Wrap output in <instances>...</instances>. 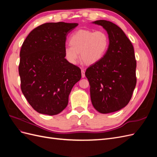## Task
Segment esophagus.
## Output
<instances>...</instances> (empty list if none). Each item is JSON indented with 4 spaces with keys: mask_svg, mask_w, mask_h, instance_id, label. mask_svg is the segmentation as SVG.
<instances>
[{
    "mask_svg": "<svg viewBox=\"0 0 157 157\" xmlns=\"http://www.w3.org/2000/svg\"><path fill=\"white\" fill-rule=\"evenodd\" d=\"M81 74H82V77L84 78L85 77V71L84 70L81 71Z\"/></svg>",
    "mask_w": 157,
    "mask_h": 157,
    "instance_id": "esophagus-1",
    "label": "esophagus"
}]
</instances>
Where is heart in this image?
Wrapping results in <instances>:
<instances>
[{"label":"heart","mask_w":157,"mask_h":157,"mask_svg":"<svg viewBox=\"0 0 157 157\" xmlns=\"http://www.w3.org/2000/svg\"><path fill=\"white\" fill-rule=\"evenodd\" d=\"M69 43L65 47L64 54L71 64H77L80 56L85 63L92 65L100 61L106 54L109 39L107 33L101 30L94 32L79 29L71 35Z\"/></svg>","instance_id":"1"}]
</instances>
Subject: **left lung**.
<instances>
[{
    "label": "left lung",
    "mask_w": 157,
    "mask_h": 157,
    "mask_svg": "<svg viewBox=\"0 0 157 157\" xmlns=\"http://www.w3.org/2000/svg\"><path fill=\"white\" fill-rule=\"evenodd\" d=\"M109 36L106 54L86 69L94 107L106 114L121 110L132 98L136 85V60L134 47L121 28L111 21L97 20Z\"/></svg>",
    "instance_id": "1"
}]
</instances>
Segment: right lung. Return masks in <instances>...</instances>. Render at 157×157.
<instances>
[{
	"mask_svg": "<svg viewBox=\"0 0 157 157\" xmlns=\"http://www.w3.org/2000/svg\"><path fill=\"white\" fill-rule=\"evenodd\" d=\"M77 23H46L33 29L20 51L19 75L22 93L38 113L58 115L67 106L69 94L81 71L65 58L66 36Z\"/></svg>",
	"mask_w": 157,
	"mask_h": 157,
	"instance_id": "obj_1",
	"label": "right lung"
}]
</instances>
